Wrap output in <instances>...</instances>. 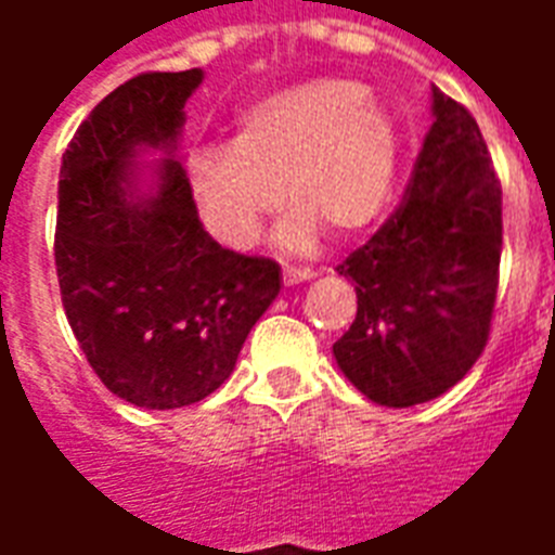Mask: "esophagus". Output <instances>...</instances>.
<instances>
[{
    "label": "esophagus",
    "mask_w": 555,
    "mask_h": 555,
    "mask_svg": "<svg viewBox=\"0 0 555 555\" xmlns=\"http://www.w3.org/2000/svg\"><path fill=\"white\" fill-rule=\"evenodd\" d=\"M282 279H285V285H299V282H308L313 279L311 268H285L282 270Z\"/></svg>",
    "instance_id": "1"
}]
</instances>
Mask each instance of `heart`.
<instances>
[{
  "label": "heart",
  "mask_w": 555,
  "mask_h": 555,
  "mask_svg": "<svg viewBox=\"0 0 555 555\" xmlns=\"http://www.w3.org/2000/svg\"><path fill=\"white\" fill-rule=\"evenodd\" d=\"M397 169L395 126L354 80H308L253 103L233 143L190 152L186 181L209 235L247 247L282 198L296 207L279 227L291 250L320 227L354 235L383 212Z\"/></svg>",
  "instance_id": "b5f03b06"
}]
</instances>
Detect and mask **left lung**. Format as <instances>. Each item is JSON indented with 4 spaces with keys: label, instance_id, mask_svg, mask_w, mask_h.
<instances>
[{
    "label": "left lung",
    "instance_id": "left-lung-1",
    "mask_svg": "<svg viewBox=\"0 0 555 555\" xmlns=\"http://www.w3.org/2000/svg\"><path fill=\"white\" fill-rule=\"evenodd\" d=\"M431 115L403 201L337 268L357 291L337 365L391 409L435 400L473 369L499 294L501 181L487 143L440 89Z\"/></svg>",
    "mask_w": 555,
    "mask_h": 555
}]
</instances>
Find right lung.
<instances>
[{
    "label": "right lung",
    "instance_id": "right-lung-1",
    "mask_svg": "<svg viewBox=\"0 0 555 555\" xmlns=\"http://www.w3.org/2000/svg\"><path fill=\"white\" fill-rule=\"evenodd\" d=\"M201 68L117 86L74 132L60 167L54 261L65 317L103 386L143 409H181L235 369L279 294V264L224 250L204 230L172 158ZM164 149L159 192H137L138 157Z\"/></svg>",
    "mask_w": 555,
    "mask_h": 555
}]
</instances>
